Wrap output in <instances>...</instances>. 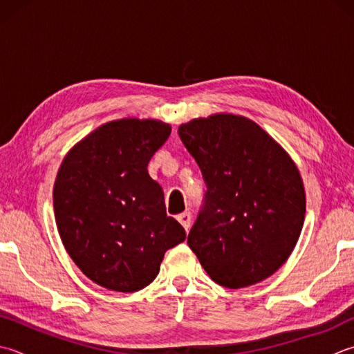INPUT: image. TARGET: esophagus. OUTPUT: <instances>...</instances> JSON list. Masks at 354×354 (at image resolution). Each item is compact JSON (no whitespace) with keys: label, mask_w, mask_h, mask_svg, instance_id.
I'll return each instance as SVG.
<instances>
[{"label":"esophagus","mask_w":354,"mask_h":354,"mask_svg":"<svg viewBox=\"0 0 354 354\" xmlns=\"http://www.w3.org/2000/svg\"><path fill=\"white\" fill-rule=\"evenodd\" d=\"M178 221L181 223V225L185 228V232H189L190 223H192V214L190 212H184L181 214H178Z\"/></svg>","instance_id":"esophagus-1"}]
</instances>
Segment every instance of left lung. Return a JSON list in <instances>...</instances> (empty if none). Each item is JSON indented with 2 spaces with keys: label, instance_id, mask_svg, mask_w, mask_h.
Listing matches in <instances>:
<instances>
[{
  "label": "left lung",
  "instance_id": "8db88e82",
  "mask_svg": "<svg viewBox=\"0 0 354 354\" xmlns=\"http://www.w3.org/2000/svg\"><path fill=\"white\" fill-rule=\"evenodd\" d=\"M178 133L207 185L187 238L201 266L227 288L272 276L293 252L306 214L292 158L244 116L199 118Z\"/></svg>",
  "mask_w": 354,
  "mask_h": 354
}]
</instances>
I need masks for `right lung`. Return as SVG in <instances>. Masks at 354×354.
<instances>
[{"label": "right lung", "instance_id": "1", "mask_svg": "<svg viewBox=\"0 0 354 354\" xmlns=\"http://www.w3.org/2000/svg\"><path fill=\"white\" fill-rule=\"evenodd\" d=\"M170 131L155 120L107 122L76 144L58 170L53 209L61 241L81 272L104 288L147 287L164 253L185 239L147 171Z\"/></svg>", "mask_w": 354, "mask_h": 354}]
</instances>
